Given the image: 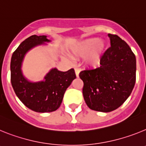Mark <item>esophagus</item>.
Instances as JSON below:
<instances>
[{
  "label": "esophagus",
  "instance_id": "esophagus-1",
  "mask_svg": "<svg viewBox=\"0 0 146 146\" xmlns=\"http://www.w3.org/2000/svg\"><path fill=\"white\" fill-rule=\"evenodd\" d=\"M80 72V69H75V74H76V76H77V77H79Z\"/></svg>",
  "mask_w": 146,
  "mask_h": 146
}]
</instances>
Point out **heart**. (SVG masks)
Wrapping results in <instances>:
<instances>
[{"label": "heart", "instance_id": "obj_1", "mask_svg": "<svg viewBox=\"0 0 146 146\" xmlns=\"http://www.w3.org/2000/svg\"><path fill=\"white\" fill-rule=\"evenodd\" d=\"M105 48V43L99 38H89L77 44L72 50V54L83 57L87 55L85 62L88 66L96 67L100 63L102 55Z\"/></svg>", "mask_w": 146, "mask_h": 146}]
</instances>
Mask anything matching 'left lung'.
Here are the masks:
<instances>
[{
  "instance_id": "1",
  "label": "left lung",
  "mask_w": 146,
  "mask_h": 146,
  "mask_svg": "<svg viewBox=\"0 0 146 146\" xmlns=\"http://www.w3.org/2000/svg\"><path fill=\"white\" fill-rule=\"evenodd\" d=\"M110 47L100 60V66L80 73L82 94L90 109L109 113L119 108L130 96L136 80V58L126 42L108 34Z\"/></svg>"
}]
</instances>
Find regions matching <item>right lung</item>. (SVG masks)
<instances>
[{
	"label": "right lung",
	"mask_w": 146,
	"mask_h": 146,
	"mask_svg": "<svg viewBox=\"0 0 146 146\" xmlns=\"http://www.w3.org/2000/svg\"><path fill=\"white\" fill-rule=\"evenodd\" d=\"M47 36H31L23 41L12 54L11 59V82L17 96L28 108L37 113H50L58 109L64 93L76 78L74 69L60 72L52 68L43 80L32 82L23 75L22 64L28 51L50 42Z\"/></svg>",
	"instance_id": "1"
}]
</instances>
